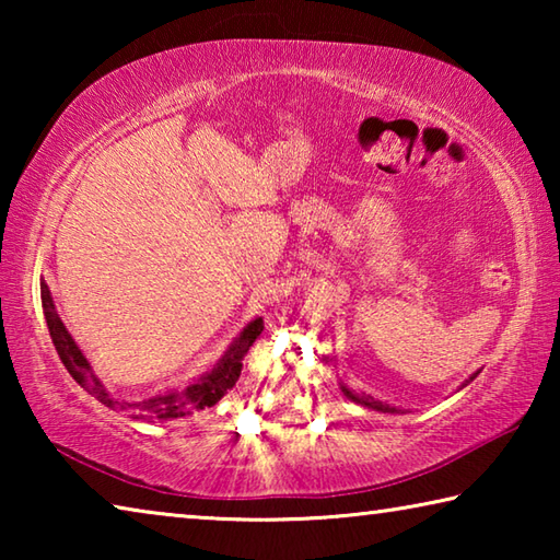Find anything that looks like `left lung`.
Masks as SVG:
<instances>
[{"label":"left lung","instance_id":"8db88e82","mask_svg":"<svg viewBox=\"0 0 560 560\" xmlns=\"http://www.w3.org/2000/svg\"><path fill=\"white\" fill-rule=\"evenodd\" d=\"M479 375V371L474 373V375H469V381H464V385L462 387H467L474 377ZM340 390H343V395L348 397V400H353V402H358V405H363V407H368V410H377V412H390V415H397V412H402L400 407H393V405H387V402H381V400H375L373 395H365V393H353L350 390V387H346V385H340Z\"/></svg>","mask_w":560,"mask_h":560}]
</instances>
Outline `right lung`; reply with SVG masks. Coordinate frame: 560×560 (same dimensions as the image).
Wrapping results in <instances>:
<instances>
[{
    "label": "right lung",
    "mask_w": 560,
    "mask_h": 560,
    "mask_svg": "<svg viewBox=\"0 0 560 560\" xmlns=\"http://www.w3.org/2000/svg\"><path fill=\"white\" fill-rule=\"evenodd\" d=\"M42 306H44V318H46V326H49L56 353H59L61 363L66 365V371L71 373L73 381L79 383L89 395L96 397V400L110 407V410L128 412L132 420H175V417L192 415L197 410H205V407H212L214 402H220L224 393L232 390L234 383L240 381L242 360L246 355V350L252 348L254 340H257L264 330L261 318L249 320L242 334L232 340V346L224 350V355L217 360L212 371H207L205 375L197 377L195 383L185 385L183 390H167L163 395L148 397V400H120V397L113 395L108 387L103 385L96 371H93V365L89 363V358L83 355V350L79 346H75L69 328L63 326V320L59 318V314H56L51 291L44 281H42Z\"/></svg>",
    "instance_id": "1"
}]
</instances>
